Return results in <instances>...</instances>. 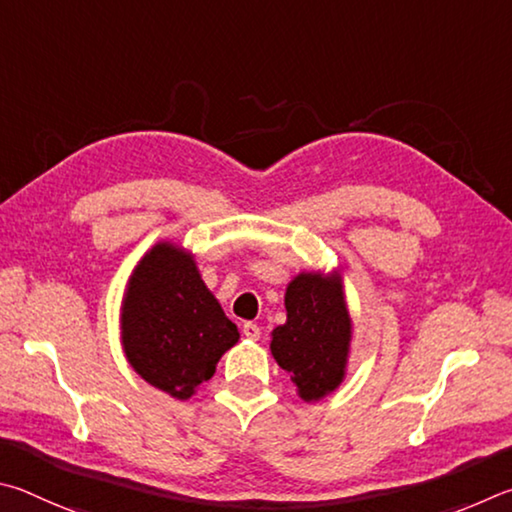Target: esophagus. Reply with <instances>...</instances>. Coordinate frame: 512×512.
Returning a JSON list of instances; mask_svg holds the SVG:
<instances>
[{"instance_id": "esophagus-1", "label": "esophagus", "mask_w": 512, "mask_h": 512, "mask_svg": "<svg viewBox=\"0 0 512 512\" xmlns=\"http://www.w3.org/2000/svg\"><path fill=\"white\" fill-rule=\"evenodd\" d=\"M242 335H245L247 339H251V342H256V339L261 337V328H258L256 324H251V321H247V324L242 326Z\"/></svg>"}]
</instances>
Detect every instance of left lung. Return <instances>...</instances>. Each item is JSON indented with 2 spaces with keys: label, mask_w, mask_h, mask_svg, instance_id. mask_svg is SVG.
Here are the masks:
<instances>
[{
  "label": "left lung",
  "mask_w": 512,
  "mask_h": 512,
  "mask_svg": "<svg viewBox=\"0 0 512 512\" xmlns=\"http://www.w3.org/2000/svg\"><path fill=\"white\" fill-rule=\"evenodd\" d=\"M288 321L272 330V355L312 402L333 393L346 375L353 321L339 272H301L285 290Z\"/></svg>",
  "instance_id": "1"
}]
</instances>
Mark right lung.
Wrapping results in <instances>:
<instances>
[{
  "mask_svg": "<svg viewBox=\"0 0 512 512\" xmlns=\"http://www.w3.org/2000/svg\"><path fill=\"white\" fill-rule=\"evenodd\" d=\"M238 339L188 251L159 242L134 267L121 306V342L132 369L152 387L188 400Z\"/></svg>",
  "mask_w": 512,
  "mask_h": 512,
  "instance_id": "1",
  "label": "right lung"
}]
</instances>
